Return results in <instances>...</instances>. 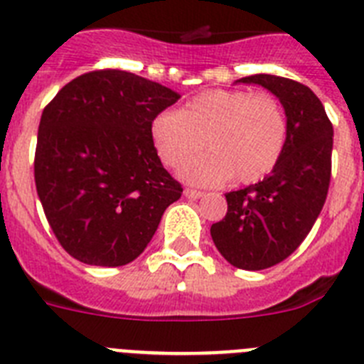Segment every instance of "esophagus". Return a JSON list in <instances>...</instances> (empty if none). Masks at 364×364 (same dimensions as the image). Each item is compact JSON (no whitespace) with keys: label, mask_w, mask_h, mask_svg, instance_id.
I'll use <instances>...</instances> for the list:
<instances>
[{"label":"esophagus","mask_w":364,"mask_h":364,"mask_svg":"<svg viewBox=\"0 0 364 364\" xmlns=\"http://www.w3.org/2000/svg\"><path fill=\"white\" fill-rule=\"evenodd\" d=\"M184 195L188 198H193V200H197V198L203 197V191H198V189H193V188H186L184 189Z\"/></svg>","instance_id":"34e87169"}]
</instances>
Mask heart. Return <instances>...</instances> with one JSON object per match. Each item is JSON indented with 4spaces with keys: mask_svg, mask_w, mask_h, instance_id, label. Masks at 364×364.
<instances>
[{
    "mask_svg": "<svg viewBox=\"0 0 364 364\" xmlns=\"http://www.w3.org/2000/svg\"><path fill=\"white\" fill-rule=\"evenodd\" d=\"M152 145L166 166H183L202 146L208 152L182 169V178L217 186L234 178L252 184L279 161L289 138L282 102L271 93L208 90L180 112L164 110L151 123Z\"/></svg>",
    "mask_w": 364,
    "mask_h": 364,
    "instance_id": "1",
    "label": "heart"
}]
</instances>
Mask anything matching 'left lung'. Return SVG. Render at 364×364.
Listing matches in <instances>:
<instances>
[{"label": "left lung", "mask_w": 364, "mask_h": 364, "mask_svg": "<svg viewBox=\"0 0 364 364\" xmlns=\"http://www.w3.org/2000/svg\"><path fill=\"white\" fill-rule=\"evenodd\" d=\"M235 82L269 90L282 102L289 123L287 145L271 175L226 193L228 212L210 228L217 250L230 265L262 271L300 247L324 206L333 127L321 99L296 80L259 73Z\"/></svg>", "instance_id": "8db88e82"}]
</instances>
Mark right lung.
Here are the masks:
<instances>
[{"label":"right lung","instance_id":"obj_1","mask_svg":"<svg viewBox=\"0 0 364 364\" xmlns=\"http://www.w3.org/2000/svg\"><path fill=\"white\" fill-rule=\"evenodd\" d=\"M180 99L121 70L90 71L43 108L34 182L53 234L88 265L134 262L182 186L152 145V119Z\"/></svg>","mask_w":364,"mask_h":364}]
</instances>
